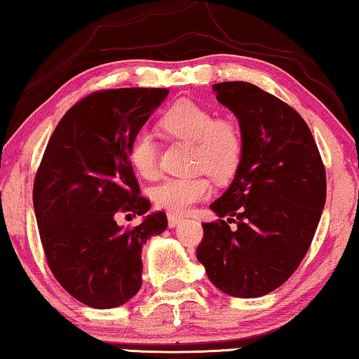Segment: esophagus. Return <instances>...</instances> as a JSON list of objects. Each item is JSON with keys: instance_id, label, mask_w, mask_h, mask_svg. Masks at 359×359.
I'll return each instance as SVG.
<instances>
[{"instance_id": "34e87169", "label": "esophagus", "mask_w": 359, "mask_h": 359, "mask_svg": "<svg viewBox=\"0 0 359 359\" xmlns=\"http://www.w3.org/2000/svg\"><path fill=\"white\" fill-rule=\"evenodd\" d=\"M182 220H184V219H182V217H180V215H174V213H169V225H170V226L179 225Z\"/></svg>"}]
</instances>
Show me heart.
<instances>
[{
	"label": "heart",
	"instance_id": "b5f03b06",
	"mask_svg": "<svg viewBox=\"0 0 359 359\" xmlns=\"http://www.w3.org/2000/svg\"><path fill=\"white\" fill-rule=\"evenodd\" d=\"M161 127L167 135L192 142L190 164L194 169L207 170L213 179H230L243 157V135L230 119H213L212 111L202 104L175 102L162 116ZM130 165L146 179L156 177L158 169V149L154 135L140 129L133 135L127 149ZM210 182L203 175L169 177L152 190L157 207L170 213H185L195 203L210 195Z\"/></svg>",
	"mask_w": 359,
	"mask_h": 359
}]
</instances>
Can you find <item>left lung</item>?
<instances>
[{
	"label": "left lung",
	"instance_id": "left-lung-1",
	"mask_svg": "<svg viewBox=\"0 0 359 359\" xmlns=\"http://www.w3.org/2000/svg\"><path fill=\"white\" fill-rule=\"evenodd\" d=\"M213 90L237 116L243 157L210 205L219 220L202 224L197 258L224 293L263 297L294 273L310 248L326 201L325 165L310 127L287 102L243 81Z\"/></svg>",
	"mask_w": 359,
	"mask_h": 359
}]
</instances>
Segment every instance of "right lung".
Segmentation results:
<instances>
[{"instance_id":"1","label":"right lung","mask_w":359,"mask_h":359,"mask_svg":"<svg viewBox=\"0 0 359 359\" xmlns=\"http://www.w3.org/2000/svg\"><path fill=\"white\" fill-rule=\"evenodd\" d=\"M169 89L124 88L89 94L59 121L34 177L33 203L44 255L61 287L84 305L106 310L142 285V245L167 229L164 212L144 215L127 149Z\"/></svg>"}]
</instances>
